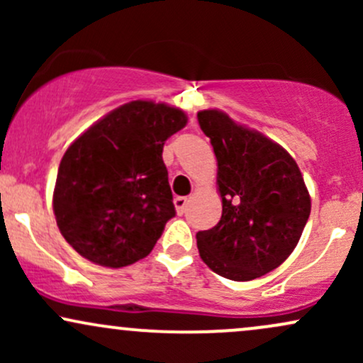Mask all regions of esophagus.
<instances>
[{
    "mask_svg": "<svg viewBox=\"0 0 363 363\" xmlns=\"http://www.w3.org/2000/svg\"><path fill=\"white\" fill-rule=\"evenodd\" d=\"M174 205H176L177 215H184L186 206H187V199L184 198V196H177V198H174Z\"/></svg>",
    "mask_w": 363,
    "mask_h": 363,
    "instance_id": "esophagus-1",
    "label": "esophagus"
}]
</instances>
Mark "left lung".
Instances as JSON below:
<instances>
[{
	"label": "left lung",
	"mask_w": 363,
	"mask_h": 363,
	"mask_svg": "<svg viewBox=\"0 0 363 363\" xmlns=\"http://www.w3.org/2000/svg\"><path fill=\"white\" fill-rule=\"evenodd\" d=\"M198 123L218 162L222 196L220 222L196 234L199 256L228 280L259 278L290 256L309 220L301 169L280 145L223 112H198Z\"/></svg>",
	"instance_id": "obj_1"
}]
</instances>
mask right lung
<instances>
[{"label":"right lung","mask_w":363,"mask_h":363,"mask_svg":"<svg viewBox=\"0 0 363 363\" xmlns=\"http://www.w3.org/2000/svg\"><path fill=\"white\" fill-rule=\"evenodd\" d=\"M186 123L176 107L135 101L73 141L57 170L52 206L74 251L109 268L152 252L176 216L164 143Z\"/></svg>","instance_id":"obj_1"}]
</instances>
